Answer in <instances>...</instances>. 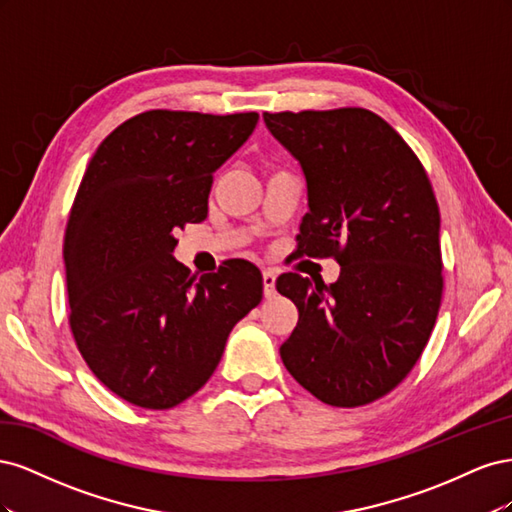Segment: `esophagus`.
<instances>
[{
    "instance_id": "34e87169",
    "label": "esophagus",
    "mask_w": 512,
    "mask_h": 512,
    "mask_svg": "<svg viewBox=\"0 0 512 512\" xmlns=\"http://www.w3.org/2000/svg\"><path fill=\"white\" fill-rule=\"evenodd\" d=\"M262 288H265V297L273 299L277 290H275V273L273 271H265L262 273Z\"/></svg>"
}]
</instances>
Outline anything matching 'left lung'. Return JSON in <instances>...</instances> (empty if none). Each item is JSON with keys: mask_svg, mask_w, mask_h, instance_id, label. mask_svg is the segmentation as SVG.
Here are the masks:
<instances>
[{"mask_svg": "<svg viewBox=\"0 0 512 512\" xmlns=\"http://www.w3.org/2000/svg\"><path fill=\"white\" fill-rule=\"evenodd\" d=\"M262 119L305 175L299 254L335 256L342 267L331 286L297 273L277 277V292L299 309L282 361L324 404L365 406L410 374L436 324V196L404 138L365 108Z\"/></svg>", "mask_w": 512, "mask_h": 512, "instance_id": "left-lung-1", "label": "left lung"}]
</instances>
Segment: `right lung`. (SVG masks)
<instances>
[{"label": "right lung", "instance_id": "1", "mask_svg": "<svg viewBox=\"0 0 512 512\" xmlns=\"http://www.w3.org/2000/svg\"><path fill=\"white\" fill-rule=\"evenodd\" d=\"M258 113L147 111L91 158L64 241L70 329L96 378L128 404L166 410L218 367L235 324L262 299V275L228 260L198 280L175 235L207 218L213 173Z\"/></svg>", "mask_w": 512, "mask_h": 512}]
</instances>
